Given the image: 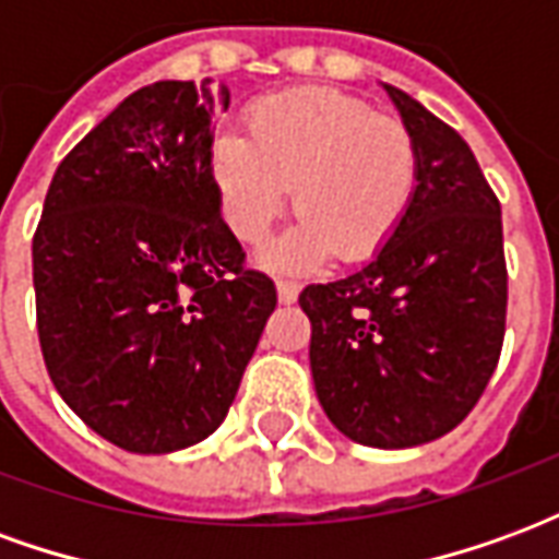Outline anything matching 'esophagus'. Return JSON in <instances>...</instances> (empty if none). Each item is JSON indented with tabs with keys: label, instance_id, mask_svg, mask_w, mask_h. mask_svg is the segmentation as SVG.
<instances>
[{
	"label": "esophagus",
	"instance_id": "1",
	"mask_svg": "<svg viewBox=\"0 0 559 559\" xmlns=\"http://www.w3.org/2000/svg\"><path fill=\"white\" fill-rule=\"evenodd\" d=\"M296 296H299V284H296V281L281 278L278 281V299H281V302H284V305L296 302Z\"/></svg>",
	"mask_w": 559,
	"mask_h": 559
}]
</instances>
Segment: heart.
Here are the masks:
<instances>
[{
  "label": "heart",
  "mask_w": 559,
  "mask_h": 559,
  "mask_svg": "<svg viewBox=\"0 0 559 559\" xmlns=\"http://www.w3.org/2000/svg\"><path fill=\"white\" fill-rule=\"evenodd\" d=\"M248 140L218 134L209 179L221 215L245 245L266 239L293 194L302 215L266 260L311 269L335 254L374 257L407 218L419 188V148L401 119L329 86L266 95L245 114Z\"/></svg>",
  "instance_id": "1"
}]
</instances>
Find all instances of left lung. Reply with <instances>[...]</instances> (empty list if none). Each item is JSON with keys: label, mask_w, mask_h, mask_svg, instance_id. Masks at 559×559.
Masks as SVG:
<instances>
[{"label": "left lung", "mask_w": 559, "mask_h": 559, "mask_svg": "<svg viewBox=\"0 0 559 559\" xmlns=\"http://www.w3.org/2000/svg\"><path fill=\"white\" fill-rule=\"evenodd\" d=\"M419 148V188L380 254L308 284L317 399L374 449L431 443L467 419L500 362L509 275L500 200L443 119L386 86Z\"/></svg>", "instance_id": "obj_1"}]
</instances>
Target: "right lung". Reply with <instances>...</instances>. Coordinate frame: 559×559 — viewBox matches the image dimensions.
I'll return each instance as SVG.
<instances>
[{
  "label": "right lung",
  "mask_w": 559,
  "mask_h": 559,
  "mask_svg": "<svg viewBox=\"0 0 559 559\" xmlns=\"http://www.w3.org/2000/svg\"><path fill=\"white\" fill-rule=\"evenodd\" d=\"M227 86L158 80L68 152L32 236L44 365L71 411L140 455L200 443L230 411L278 305L209 179Z\"/></svg>",
  "instance_id": "add662e5"
}]
</instances>
